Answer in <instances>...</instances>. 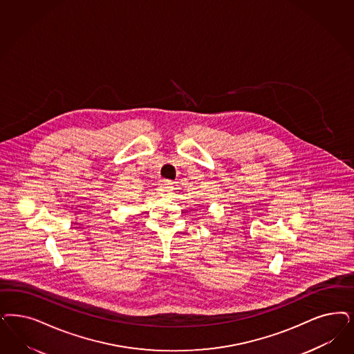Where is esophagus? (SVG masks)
I'll return each instance as SVG.
<instances>
[{
	"instance_id": "1",
	"label": "esophagus",
	"mask_w": 354,
	"mask_h": 354,
	"mask_svg": "<svg viewBox=\"0 0 354 354\" xmlns=\"http://www.w3.org/2000/svg\"><path fill=\"white\" fill-rule=\"evenodd\" d=\"M172 184L169 183V182H165V183L160 184L158 187V194L160 196H167L170 195L171 192H172Z\"/></svg>"
}]
</instances>
